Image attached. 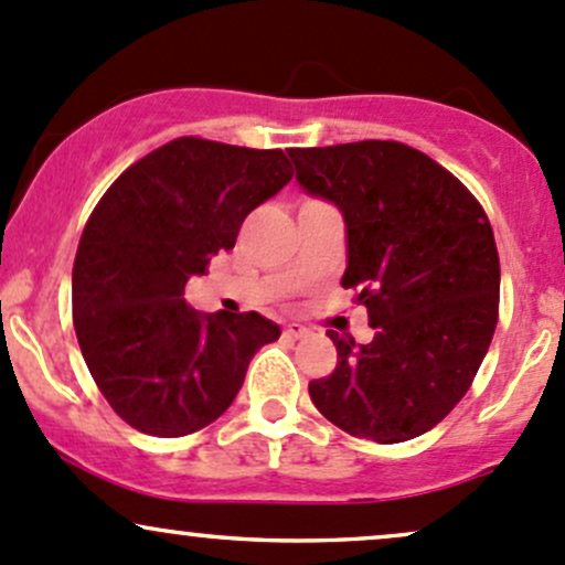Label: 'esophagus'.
<instances>
[{"instance_id": "esophagus-1", "label": "esophagus", "mask_w": 565, "mask_h": 565, "mask_svg": "<svg viewBox=\"0 0 565 565\" xmlns=\"http://www.w3.org/2000/svg\"><path fill=\"white\" fill-rule=\"evenodd\" d=\"M284 332H287L289 338H295V340H297V338H306V334L311 332V330H308L306 324H300V321H289V324L284 327Z\"/></svg>"}]
</instances>
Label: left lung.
Listing matches in <instances>:
<instances>
[{"label": "left lung", "instance_id": "obj_1", "mask_svg": "<svg viewBox=\"0 0 565 565\" xmlns=\"http://www.w3.org/2000/svg\"><path fill=\"white\" fill-rule=\"evenodd\" d=\"M297 184L345 222V289L375 338L330 330L338 364L308 383L338 429L405 443L437 426L472 386L499 319V252L472 192L399 141L289 150Z\"/></svg>", "mask_w": 565, "mask_h": 565}]
</instances>
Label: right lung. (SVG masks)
Instances as JSON below:
<instances>
[{
  "label": "right lung",
  "instance_id": "right-lung-1",
  "mask_svg": "<svg viewBox=\"0 0 565 565\" xmlns=\"http://www.w3.org/2000/svg\"><path fill=\"white\" fill-rule=\"evenodd\" d=\"M281 150L173 139L122 171L79 238L72 313L111 411L154 437L220 418L254 353L281 334L259 313H201L184 284L235 246L259 203L292 179Z\"/></svg>",
  "mask_w": 565,
  "mask_h": 565
}]
</instances>
